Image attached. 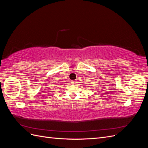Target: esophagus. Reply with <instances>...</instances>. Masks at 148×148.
<instances>
[{
	"label": "esophagus",
	"instance_id": "esophagus-1",
	"mask_svg": "<svg viewBox=\"0 0 148 148\" xmlns=\"http://www.w3.org/2000/svg\"><path fill=\"white\" fill-rule=\"evenodd\" d=\"M71 83H72V84L77 83V81H76V80H73V81H71Z\"/></svg>",
	"mask_w": 148,
	"mask_h": 148
}]
</instances>
